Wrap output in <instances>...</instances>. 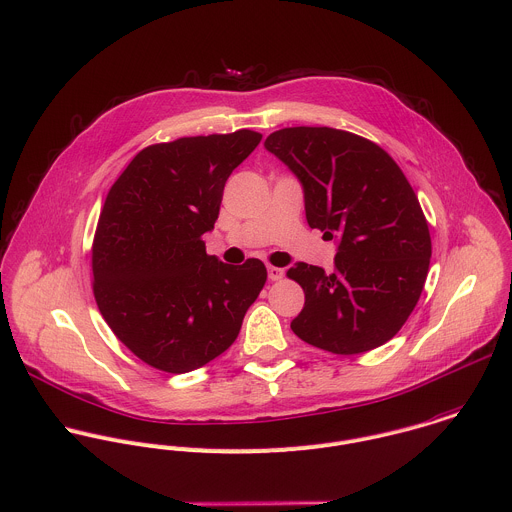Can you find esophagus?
Listing matches in <instances>:
<instances>
[{"label": "esophagus", "mask_w": 512, "mask_h": 512, "mask_svg": "<svg viewBox=\"0 0 512 512\" xmlns=\"http://www.w3.org/2000/svg\"><path fill=\"white\" fill-rule=\"evenodd\" d=\"M284 276V270L278 266H268V278L270 280H280Z\"/></svg>", "instance_id": "34e87169"}]
</instances>
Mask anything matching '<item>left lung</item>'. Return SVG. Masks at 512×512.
<instances>
[{"label":"left lung","mask_w":512,"mask_h":512,"mask_svg":"<svg viewBox=\"0 0 512 512\" xmlns=\"http://www.w3.org/2000/svg\"><path fill=\"white\" fill-rule=\"evenodd\" d=\"M264 148L298 178L310 228L336 240L334 272L296 262L304 290L290 328L304 342L360 354L388 342L414 310L430 264L428 224L396 162L334 128H284Z\"/></svg>","instance_id":"8db88e82"}]
</instances>
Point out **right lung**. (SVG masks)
<instances>
[{
	"label": "right lung",
	"instance_id": "obj_1",
	"mask_svg": "<svg viewBox=\"0 0 512 512\" xmlns=\"http://www.w3.org/2000/svg\"><path fill=\"white\" fill-rule=\"evenodd\" d=\"M238 130L144 148L108 192L92 246L94 296L112 332L146 364L184 374L236 340L266 282L258 258L206 254L226 180L260 144Z\"/></svg>",
	"mask_w": 512,
	"mask_h": 512
}]
</instances>
